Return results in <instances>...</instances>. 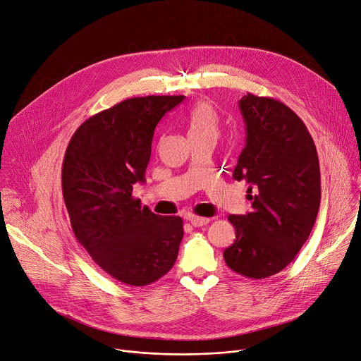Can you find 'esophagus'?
<instances>
[{"label":"esophagus","mask_w":361,"mask_h":361,"mask_svg":"<svg viewBox=\"0 0 361 361\" xmlns=\"http://www.w3.org/2000/svg\"><path fill=\"white\" fill-rule=\"evenodd\" d=\"M188 221L196 228V226H204L207 224H209L211 218H204V216H196V215H189Z\"/></svg>","instance_id":"34e87169"}]
</instances>
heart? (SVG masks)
<instances>
[{
  "label": "heart",
  "mask_w": 361,
  "mask_h": 361,
  "mask_svg": "<svg viewBox=\"0 0 361 361\" xmlns=\"http://www.w3.org/2000/svg\"><path fill=\"white\" fill-rule=\"evenodd\" d=\"M189 137H214L218 139L221 132L219 116L208 103H197L188 114Z\"/></svg>",
  "instance_id": "b5f03b06"
}]
</instances>
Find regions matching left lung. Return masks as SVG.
I'll list each match as a JSON object with an SVG mask.
<instances>
[{"instance_id": "obj_1", "label": "left lung", "mask_w": 361, "mask_h": 361, "mask_svg": "<svg viewBox=\"0 0 361 361\" xmlns=\"http://www.w3.org/2000/svg\"><path fill=\"white\" fill-rule=\"evenodd\" d=\"M247 145L232 178L245 180L251 212L229 215L235 241L224 251L236 274L262 279L283 271L314 226L322 179L314 140L284 103L247 93L239 100Z\"/></svg>"}]
</instances>
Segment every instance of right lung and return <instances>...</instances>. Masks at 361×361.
<instances>
[{"label": "right lung", "instance_id": "add662e5", "mask_svg": "<svg viewBox=\"0 0 361 361\" xmlns=\"http://www.w3.org/2000/svg\"><path fill=\"white\" fill-rule=\"evenodd\" d=\"M185 96L132 97L96 113L67 146L61 186L77 241L126 286L157 281L173 267L180 216H160L133 196L145 182L154 129Z\"/></svg>", "mask_w": 361, "mask_h": 361}]
</instances>
